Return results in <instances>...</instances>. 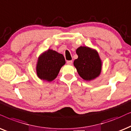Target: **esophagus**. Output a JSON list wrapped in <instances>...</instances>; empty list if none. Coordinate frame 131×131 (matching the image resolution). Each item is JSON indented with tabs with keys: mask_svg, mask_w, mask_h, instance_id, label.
<instances>
[{
	"mask_svg": "<svg viewBox=\"0 0 131 131\" xmlns=\"http://www.w3.org/2000/svg\"><path fill=\"white\" fill-rule=\"evenodd\" d=\"M67 63L68 64H71L72 63V60H68L67 62Z\"/></svg>",
	"mask_w": 131,
	"mask_h": 131,
	"instance_id": "34e87169",
	"label": "esophagus"
}]
</instances>
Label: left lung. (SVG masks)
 Listing matches in <instances>:
<instances>
[{"mask_svg": "<svg viewBox=\"0 0 131 131\" xmlns=\"http://www.w3.org/2000/svg\"><path fill=\"white\" fill-rule=\"evenodd\" d=\"M78 58L74 62L79 75L85 80H93L100 74L102 61L97 51L86 46H80L76 50Z\"/></svg>", "mask_w": 131, "mask_h": 131, "instance_id": "left-lung-1", "label": "left lung"}]
</instances>
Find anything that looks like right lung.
Segmentation results:
<instances>
[{"label": "right lung", "instance_id": "obj_1", "mask_svg": "<svg viewBox=\"0 0 131 131\" xmlns=\"http://www.w3.org/2000/svg\"><path fill=\"white\" fill-rule=\"evenodd\" d=\"M62 54L52 49H48L39 57L36 71L39 79L51 82L57 77L60 68L65 64Z\"/></svg>", "mask_w": 131, "mask_h": 131}]
</instances>
